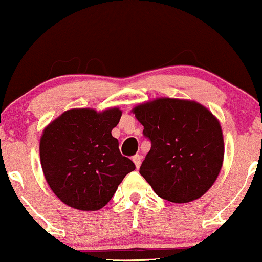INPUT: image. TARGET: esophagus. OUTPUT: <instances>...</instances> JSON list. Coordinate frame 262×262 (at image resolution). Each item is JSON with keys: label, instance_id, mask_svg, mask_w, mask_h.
Listing matches in <instances>:
<instances>
[{"label": "esophagus", "instance_id": "34e87169", "mask_svg": "<svg viewBox=\"0 0 262 262\" xmlns=\"http://www.w3.org/2000/svg\"><path fill=\"white\" fill-rule=\"evenodd\" d=\"M141 159H142V156L139 155V154H136V155L133 156V162L135 163L136 168H139L140 165H141Z\"/></svg>", "mask_w": 262, "mask_h": 262}]
</instances>
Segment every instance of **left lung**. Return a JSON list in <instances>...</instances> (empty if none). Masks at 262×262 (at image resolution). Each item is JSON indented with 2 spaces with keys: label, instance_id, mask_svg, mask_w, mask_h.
<instances>
[{
  "label": "left lung",
  "instance_id": "8db88e82",
  "mask_svg": "<svg viewBox=\"0 0 262 262\" xmlns=\"http://www.w3.org/2000/svg\"><path fill=\"white\" fill-rule=\"evenodd\" d=\"M150 140L140 174L160 198L186 204L201 198L220 173L225 155L219 120L192 100L159 97L132 109Z\"/></svg>",
  "mask_w": 262,
  "mask_h": 262
}]
</instances>
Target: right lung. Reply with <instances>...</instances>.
I'll return each mask as SVG.
<instances>
[{"label":"right lung","instance_id":"obj_1","mask_svg":"<svg viewBox=\"0 0 262 262\" xmlns=\"http://www.w3.org/2000/svg\"><path fill=\"white\" fill-rule=\"evenodd\" d=\"M122 111L73 108L42 133L40 159L46 181L74 209L94 212L106 206L123 178L135 169L112 135Z\"/></svg>","mask_w":262,"mask_h":262}]
</instances>
